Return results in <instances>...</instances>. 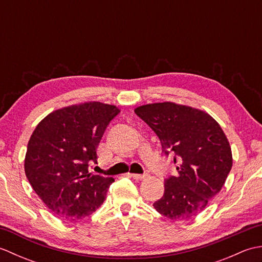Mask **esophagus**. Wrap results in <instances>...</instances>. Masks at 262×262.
<instances>
[{
    "label": "esophagus",
    "mask_w": 262,
    "mask_h": 262,
    "mask_svg": "<svg viewBox=\"0 0 262 262\" xmlns=\"http://www.w3.org/2000/svg\"><path fill=\"white\" fill-rule=\"evenodd\" d=\"M130 177H133V179L135 180H144L147 177V174H137V173H133L130 174Z\"/></svg>",
    "instance_id": "34e87169"
}]
</instances>
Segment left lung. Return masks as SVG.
Segmentation results:
<instances>
[{"instance_id":"1","label":"left lung","mask_w":262,"mask_h":262,"mask_svg":"<svg viewBox=\"0 0 262 262\" xmlns=\"http://www.w3.org/2000/svg\"><path fill=\"white\" fill-rule=\"evenodd\" d=\"M135 114L158 135L162 153L172 154L179 164V174L164 180V193L154 208L169 220H191L221 191L232 169L223 129L205 111L173 102L141 105Z\"/></svg>"}]
</instances>
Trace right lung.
Returning <instances> with one entry per match:
<instances>
[{
  "mask_svg": "<svg viewBox=\"0 0 262 262\" xmlns=\"http://www.w3.org/2000/svg\"><path fill=\"white\" fill-rule=\"evenodd\" d=\"M116 105L97 101L55 110L39 124L28 143L25 172L33 190L55 216L76 222L94 213L114 178L89 172Z\"/></svg>",
  "mask_w": 262,
  "mask_h": 262,
  "instance_id": "add662e5",
  "label": "right lung"
}]
</instances>
